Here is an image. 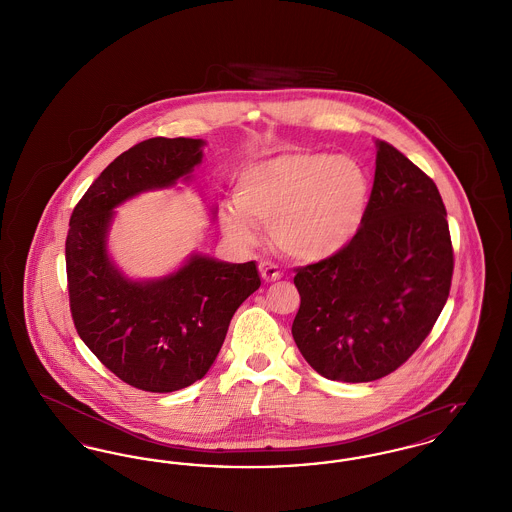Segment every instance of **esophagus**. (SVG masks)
<instances>
[{"mask_svg": "<svg viewBox=\"0 0 512 512\" xmlns=\"http://www.w3.org/2000/svg\"><path fill=\"white\" fill-rule=\"evenodd\" d=\"M259 270H261V276H263L265 282H276V280L282 278V272L278 270V267L272 265V263H267V261H263L259 265Z\"/></svg>", "mask_w": 512, "mask_h": 512, "instance_id": "1", "label": "esophagus"}]
</instances>
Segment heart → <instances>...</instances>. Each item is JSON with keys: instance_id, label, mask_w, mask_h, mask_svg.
<instances>
[{"instance_id": "heart-1", "label": "heart", "mask_w": 512, "mask_h": 512, "mask_svg": "<svg viewBox=\"0 0 512 512\" xmlns=\"http://www.w3.org/2000/svg\"><path fill=\"white\" fill-rule=\"evenodd\" d=\"M234 207L220 211L234 244H257L267 224L272 245L301 263H318L351 244L370 203V178L349 155L295 149L247 165L238 174Z\"/></svg>"}]
</instances>
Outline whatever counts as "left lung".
Masks as SVG:
<instances>
[{"instance_id":"8db88e82","label":"left lung","mask_w":512,"mask_h":512,"mask_svg":"<svg viewBox=\"0 0 512 512\" xmlns=\"http://www.w3.org/2000/svg\"><path fill=\"white\" fill-rule=\"evenodd\" d=\"M453 247L432 178L376 140L365 222L338 255L297 268L292 334L305 361L338 382H372L403 365L449 297Z\"/></svg>"}]
</instances>
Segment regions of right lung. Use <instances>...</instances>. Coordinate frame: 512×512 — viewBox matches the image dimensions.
<instances>
[{"label": "right lung", "mask_w": 512, "mask_h": 512, "mask_svg": "<svg viewBox=\"0 0 512 512\" xmlns=\"http://www.w3.org/2000/svg\"><path fill=\"white\" fill-rule=\"evenodd\" d=\"M203 140L151 138L119 155L74 207L65 244L78 336L122 382L171 393L201 380L230 320L261 286L255 261L224 263L192 253L159 278L136 280L109 253L115 209L146 192L190 182ZM215 219L217 211L211 207Z\"/></svg>", "instance_id": "obj_1"}]
</instances>
